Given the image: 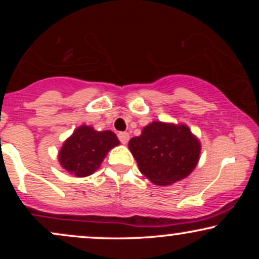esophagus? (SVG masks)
Returning a JSON list of instances; mask_svg holds the SVG:
<instances>
[{
	"label": "esophagus",
	"mask_w": 259,
	"mask_h": 259,
	"mask_svg": "<svg viewBox=\"0 0 259 259\" xmlns=\"http://www.w3.org/2000/svg\"><path fill=\"white\" fill-rule=\"evenodd\" d=\"M118 138H119L121 144L125 145V144H127V141H129L130 135L127 133H119V134H118Z\"/></svg>",
	"instance_id": "34e87169"
}]
</instances>
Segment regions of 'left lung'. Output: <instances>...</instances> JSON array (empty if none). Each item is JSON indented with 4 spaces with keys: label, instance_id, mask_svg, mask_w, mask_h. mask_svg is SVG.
<instances>
[{
    "label": "left lung",
    "instance_id": "8db88e82",
    "mask_svg": "<svg viewBox=\"0 0 259 259\" xmlns=\"http://www.w3.org/2000/svg\"><path fill=\"white\" fill-rule=\"evenodd\" d=\"M151 183L168 186L189 177L200 160L201 142L185 124L153 120L127 144Z\"/></svg>",
    "mask_w": 259,
    "mask_h": 259
}]
</instances>
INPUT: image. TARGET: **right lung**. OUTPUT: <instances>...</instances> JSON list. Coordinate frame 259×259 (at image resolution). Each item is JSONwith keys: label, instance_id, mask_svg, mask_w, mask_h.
Instances as JSON below:
<instances>
[{"label": "right lung", "instance_id": "obj_1", "mask_svg": "<svg viewBox=\"0 0 259 259\" xmlns=\"http://www.w3.org/2000/svg\"><path fill=\"white\" fill-rule=\"evenodd\" d=\"M119 144L117 135L111 130L99 132L94 126L82 124L63 142L58 162L76 178L89 177L101 167L107 153Z\"/></svg>", "mask_w": 259, "mask_h": 259}]
</instances>
